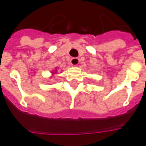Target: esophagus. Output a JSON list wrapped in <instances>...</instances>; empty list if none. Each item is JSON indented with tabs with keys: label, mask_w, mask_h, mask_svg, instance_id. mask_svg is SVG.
Listing matches in <instances>:
<instances>
[{
	"label": "esophagus",
	"mask_w": 146,
	"mask_h": 146,
	"mask_svg": "<svg viewBox=\"0 0 146 146\" xmlns=\"http://www.w3.org/2000/svg\"><path fill=\"white\" fill-rule=\"evenodd\" d=\"M70 62L73 66H77L80 62V59L79 58H72L70 60Z\"/></svg>",
	"instance_id": "34e87169"
}]
</instances>
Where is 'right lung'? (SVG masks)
I'll return each mask as SVG.
<instances>
[{
  "mask_svg": "<svg viewBox=\"0 0 146 146\" xmlns=\"http://www.w3.org/2000/svg\"><path fill=\"white\" fill-rule=\"evenodd\" d=\"M55 73H56V71H55Z\"/></svg>",
  "mask_w": 146,
  "mask_h": 146,
  "instance_id": "add662e5",
  "label": "right lung"
}]
</instances>
